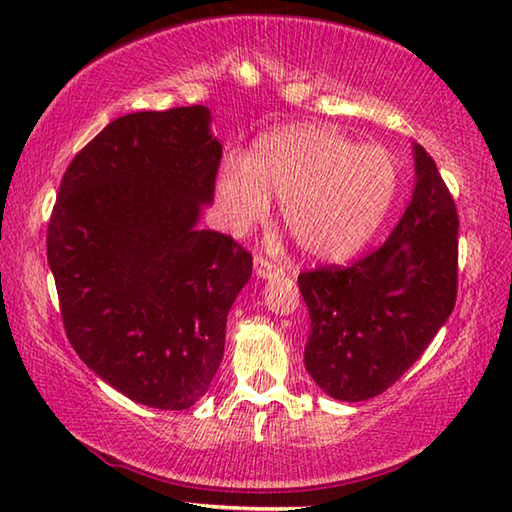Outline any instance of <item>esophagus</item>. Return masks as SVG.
Wrapping results in <instances>:
<instances>
[{
    "label": "esophagus",
    "mask_w": 512,
    "mask_h": 512,
    "mask_svg": "<svg viewBox=\"0 0 512 512\" xmlns=\"http://www.w3.org/2000/svg\"><path fill=\"white\" fill-rule=\"evenodd\" d=\"M282 273V266H277L273 262H268L266 257H255V275L262 277V280H268V277H275Z\"/></svg>",
    "instance_id": "esophagus-1"
}]
</instances>
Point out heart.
I'll return each instance as SVG.
<instances>
[{
	"instance_id": "obj_1",
	"label": "heart",
	"mask_w": 512,
	"mask_h": 512,
	"mask_svg": "<svg viewBox=\"0 0 512 512\" xmlns=\"http://www.w3.org/2000/svg\"><path fill=\"white\" fill-rule=\"evenodd\" d=\"M397 192V167L379 146H359L329 126L300 124L264 135L248 160L230 155L216 178L225 223L244 235L266 219L271 196L300 250L336 262L379 230Z\"/></svg>"
}]
</instances>
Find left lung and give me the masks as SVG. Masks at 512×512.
Returning a JSON list of instances; mask_svg holds the SVG:
<instances>
[{
  "instance_id": "1",
  "label": "left lung",
  "mask_w": 512,
  "mask_h": 512,
  "mask_svg": "<svg viewBox=\"0 0 512 512\" xmlns=\"http://www.w3.org/2000/svg\"><path fill=\"white\" fill-rule=\"evenodd\" d=\"M411 203L386 244L348 268L300 273L305 368L341 402L370 400L409 370L456 302L458 216L436 162L413 144Z\"/></svg>"
}]
</instances>
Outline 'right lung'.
<instances>
[{
  "mask_svg": "<svg viewBox=\"0 0 512 512\" xmlns=\"http://www.w3.org/2000/svg\"><path fill=\"white\" fill-rule=\"evenodd\" d=\"M210 124L205 106L110 121L67 167L49 221L69 343L151 409L183 411L207 393L253 275L237 241L198 228L223 153Z\"/></svg>",
  "mask_w": 512,
  "mask_h": 512,
  "instance_id": "add662e5",
  "label": "right lung"
}]
</instances>
